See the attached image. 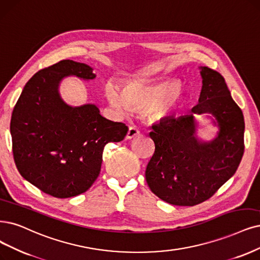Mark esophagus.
I'll return each mask as SVG.
<instances>
[{
	"mask_svg": "<svg viewBox=\"0 0 260 260\" xmlns=\"http://www.w3.org/2000/svg\"><path fill=\"white\" fill-rule=\"evenodd\" d=\"M138 135H139V131L137 129V127L136 126H129L128 132H127V135H126V138L127 139H133V138H135Z\"/></svg>",
	"mask_w": 260,
	"mask_h": 260,
	"instance_id": "esophagus-1",
	"label": "esophagus"
}]
</instances>
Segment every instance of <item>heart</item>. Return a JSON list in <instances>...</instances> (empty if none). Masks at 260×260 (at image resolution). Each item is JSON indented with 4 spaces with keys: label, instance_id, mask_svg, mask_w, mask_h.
<instances>
[{
    "label": "heart",
    "instance_id": "obj_1",
    "mask_svg": "<svg viewBox=\"0 0 260 260\" xmlns=\"http://www.w3.org/2000/svg\"><path fill=\"white\" fill-rule=\"evenodd\" d=\"M106 98L115 108L127 110L128 106L137 109H149L150 117L164 120L174 113L182 100V90L172 80L141 82L131 81L121 90L117 84L106 86Z\"/></svg>",
    "mask_w": 260,
    "mask_h": 260
}]
</instances>
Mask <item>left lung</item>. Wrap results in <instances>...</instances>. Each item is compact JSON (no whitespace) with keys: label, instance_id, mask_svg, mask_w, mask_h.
<instances>
[{"label":"left lung","instance_id":"8db88e82","mask_svg":"<svg viewBox=\"0 0 260 260\" xmlns=\"http://www.w3.org/2000/svg\"><path fill=\"white\" fill-rule=\"evenodd\" d=\"M198 104L188 115L152 125L155 151L146 169L147 183L158 198L175 206H196L212 197L237 171L244 153V118L224 77L200 66ZM209 113L219 127L210 142L197 136L195 114Z\"/></svg>","mask_w":260,"mask_h":260}]
</instances>
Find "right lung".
<instances>
[{"instance_id":"right-lung-1","label":"right lung","mask_w":260,"mask_h":260,"mask_svg":"<svg viewBox=\"0 0 260 260\" xmlns=\"http://www.w3.org/2000/svg\"><path fill=\"white\" fill-rule=\"evenodd\" d=\"M69 76L92 80L91 66L63 60L37 72L26 82L11 120L13 154L20 175L44 193L70 198L98 179L108 142L126 136L124 123L104 118L94 104L73 106L60 95Z\"/></svg>"}]
</instances>
